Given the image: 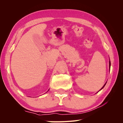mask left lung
Wrapping results in <instances>:
<instances>
[{
	"label": "left lung",
	"instance_id": "8db88e82",
	"mask_svg": "<svg viewBox=\"0 0 123 123\" xmlns=\"http://www.w3.org/2000/svg\"><path fill=\"white\" fill-rule=\"evenodd\" d=\"M110 67H111V62H110V61H109V68H110ZM106 82L105 83V85H104V86H103V87H102V88L100 89V90H101V89H103V88H104V86H105V85H106Z\"/></svg>",
	"mask_w": 123,
	"mask_h": 123
}]
</instances>
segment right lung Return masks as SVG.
Here are the masks:
<instances>
[{"label":"right lung","mask_w":123,"mask_h":123,"mask_svg":"<svg viewBox=\"0 0 123 123\" xmlns=\"http://www.w3.org/2000/svg\"><path fill=\"white\" fill-rule=\"evenodd\" d=\"M48 91H49V90H48Z\"/></svg>","instance_id":"right-lung-1"}]
</instances>
